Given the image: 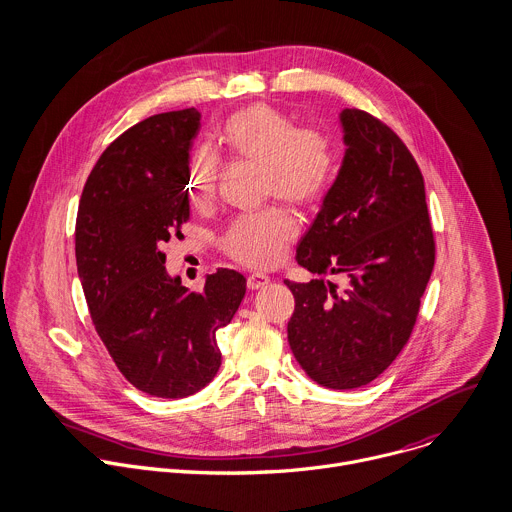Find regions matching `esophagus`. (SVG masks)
Instances as JSON below:
<instances>
[{"instance_id": "esophagus-1", "label": "esophagus", "mask_w": 512, "mask_h": 512, "mask_svg": "<svg viewBox=\"0 0 512 512\" xmlns=\"http://www.w3.org/2000/svg\"><path fill=\"white\" fill-rule=\"evenodd\" d=\"M268 282H270V278H268L266 274H258V272L250 274V276H248V280H246V284H248V288H250V290H258V288L266 286Z\"/></svg>"}]
</instances>
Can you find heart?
I'll return each instance as SVG.
<instances>
[{"label": "heart", "instance_id": "heart-1", "mask_svg": "<svg viewBox=\"0 0 512 512\" xmlns=\"http://www.w3.org/2000/svg\"><path fill=\"white\" fill-rule=\"evenodd\" d=\"M218 143L234 157L262 167L260 191L290 203H313L327 195L341 165V145L323 127L298 123L270 107L252 105L230 115L216 133ZM218 167L208 153L189 163V197L208 201L216 189ZM298 234L296 218L278 206L238 216L222 236V250L242 266H276Z\"/></svg>", "mask_w": 512, "mask_h": 512}]
</instances>
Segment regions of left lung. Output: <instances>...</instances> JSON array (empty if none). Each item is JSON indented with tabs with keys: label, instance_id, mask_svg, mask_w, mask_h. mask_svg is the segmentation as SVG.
Instances as JSON below:
<instances>
[{
	"label": "left lung",
	"instance_id": "obj_1",
	"mask_svg": "<svg viewBox=\"0 0 512 512\" xmlns=\"http://www.w3.org/2000/svg\"><path fill=\"white\" fill-rule=\"evenodd\" d=\"M347 153L296 260L319 276L284 284L294 294L290 349L331 389L371 383L410 339L436 242L422 171L405 143L361 109L341 113Z\"/></svg>",
	"mask_w": 512,
	"mask_h": 512
}]
</instances>
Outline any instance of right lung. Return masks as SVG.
<instances>
[{
  "mask_svg": "<svg viewBox=\"0 0 512 512\" xmlns=\"http://www.w3.org/2000/svg\"><path fill=\"white\" fill-rule=\"evenodd\" d=\"M195 109L153 115L94 163L78 203L76 266L92 325L125 379L177 399L206 387L222 365L216 333L246 294V278L218 268L203 290L165 270L163 242L189 220V143Z\"/></svg>",
  "mask_w": 512,
  "mask_h": 512,
  "instance_id": "obj_1",
  "label": "right lung"
}]
</instances>
